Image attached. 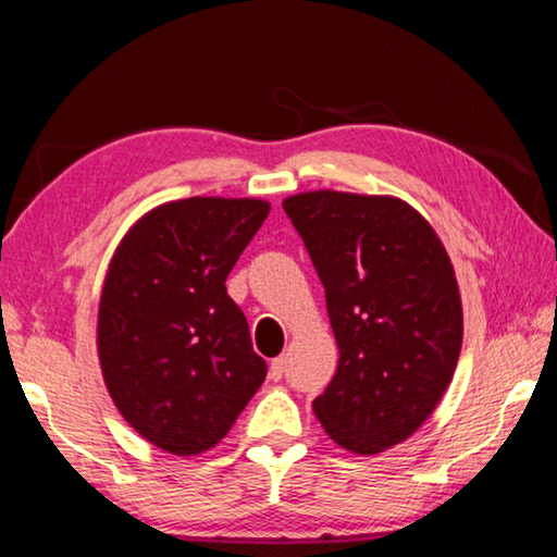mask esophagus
<instances>
[{"label": "esophagus", "instance_id": "34e87169", "mask_svg": "<svg viewBox=\"0 0 557 557\" xmlns=\"http://www.w3.org/2000/svg\"><path fill=\"white\" fill-rule=\"evenodd\" d=\"M285 367H287V359L285 357H277L270 361V379H275V382H280L282 374H285Z\"/></svg>", "mask_w": 557, "mask_h": 557}]
</instances>
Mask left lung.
Masks as SVG:
<instances>
[{
  "label": "left lung",
  "instance_id": "1",
  "mask_svg": "<svg viewBox=\"0 0 557 557\" xmlns=\"http://www.w3.org/2000/svg\"><path fill=\"white\" fill-rule=\"evenodd\" d=\"M282 208L322 280L339 347L314 417L347 451L382 454L417 434L454 379L463 307L451 258L401 198L307 190Z\"/></svg>",
  "mask_w": 557,
  "mask_h": 557
}]
</instances>
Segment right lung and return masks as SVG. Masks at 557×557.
Listing matches in <instances>:
<instances>
[{
  "instance_id": "right-lung-1",
  "label": "right lung",
  "mask_w": 557,
  "mask_h": 557,
  "mask_svg": "<svg viewBox=\"0 0 557 557\" xmlns=\"http://www.w3.org/2000/svg\"><path fill=\"white\" fill-rule=\"evenodd\" d=\"M260 198H183L140 215L106 270L96 349L113 404L165 454L218 446L268 374L225 280L260 231Z\"/></svg>"
}]
</instances>
